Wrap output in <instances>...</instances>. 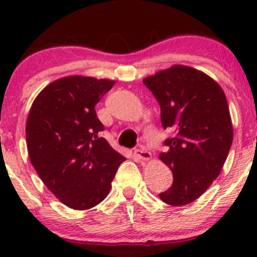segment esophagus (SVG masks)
Wrapping results in <instances>:
<instances>
[{
	"mask_svg": "<svg viewBox=\"0 0 257 257\" xmlns=\"http://www.w3.org/2000/svg\"><path fill=\"white\" fill-rule=\"evenodd\" d=\"M134 157L138 158L139 160H143V162H148V160L152 158V154H150V152H148L145 148L141 147L139 149L134 150Z\"/></svg>",
	"mask_w": 257,
	"mask_h": 257,
	"instance_id": "esophagus-1",
	"label": "esophagus"
}]
</instances>
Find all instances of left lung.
<instances>
[{
	"instance_id": "1",
	"label": "left lung",
	"mask_w": 257,
	"mask_h": 257,
	"mask_svg": "<svg viewBox=\"0 0 257 257\" xmlns=\"http://www.w3.org/2000/svg\"><path fill=\"white\" fill-rule=\"evenodd\" d=\"M160 104L164 128L175 136L165 141L160 160L173 172V185L159 196L183 206L203 195L219 177L232 144V123L222 88L191 67L175 64L143 79Z\"/></svg>"
}]
</instances>
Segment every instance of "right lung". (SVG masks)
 <instances>
[{
  "instance_id": "1",
  "label": "right lung",
  "mask_w": 257,
  "mask_h": 257,
  "mask_svg": "<svg viewBox=\"0 0 257 257\" xmlns=\"http://www.w3.org/2000/svg\"><path fill=\"white\" fill-rule=\"evenodd\" d=\"M112 79L69 76L49 83L33 100L26 123L31 164L61 203L87 210L105 199L125 158L98 136L95 104Z\"/></svg>"
}]
</instances>
